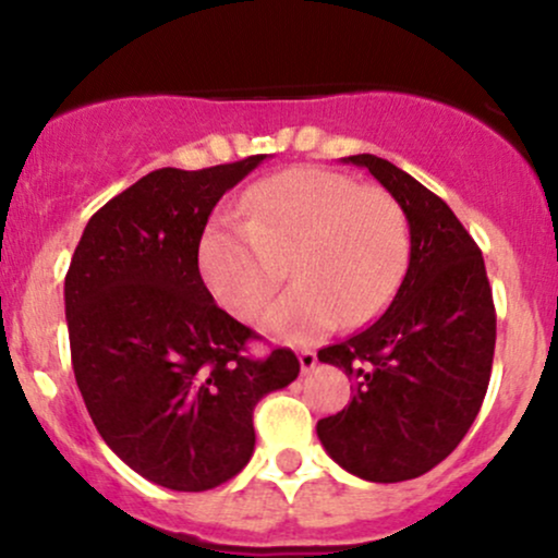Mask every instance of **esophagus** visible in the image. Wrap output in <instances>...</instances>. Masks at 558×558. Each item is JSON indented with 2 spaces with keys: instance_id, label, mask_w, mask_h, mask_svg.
<instances>
[{
  "instance_id": "34e87169",
  "label": "esophagus",
  "mask_w": 558,
  "mask_h": 558,
  "mask_svg": "<svg viewBox=\"0 0 558 558\" xmlns=\"http://www.w3.org/2000/svg\"><path fill=\"white\" fill-rule=\"evenodd\" d=\"M299 364H301V373H312L317 364V354L312 349H301L299 351Z\"/></svg>"
}]
</instances>
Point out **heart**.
Returning a JSON list of instances; mask_svg holds the SVG:
<instances>
[{"instance_id": "obj_1", "label": "heart", "mask_w": 558, "mask_h": 558, "mask_svg": "<svg viewBox=\"0 0 558 558\" xmlns=\"http://www.w3.org/2000/svg\"><path fill=\"white\" fill-rule=\"evenodd\" d=\"M243 222L215 220L198 243L209 293L239 319L257 317L288 262L293 286L265 330L310 343L338 323L356 328L386 310L409 265V226L393 196L325 168H291L241 196Z\"/></svg>"}]
</instances>
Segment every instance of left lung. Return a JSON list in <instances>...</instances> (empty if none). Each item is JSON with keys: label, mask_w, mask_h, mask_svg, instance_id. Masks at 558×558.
Returning a JSON list of instances; mask_svg holds the SVG:
<instances>
[{"label": "left lung", "mask_w": 558, "mask_h": 558, "mask_svg": "<svg viewBox=\"0 0 558 558\" xmlns=\"http://www.w3.org/2000/svg\"><path fill=\"white\" fill-rule=\"evenodd\" d=\"M343 162L367 168L399 202L412 246L386 315L317 351L354 380V399L317 422V438L351 475L401 483L444 462L475 422L490 380L496 310L483 254L444 198L388 159Z\"/></svg>", "instance_id": "1"}]
</instances>
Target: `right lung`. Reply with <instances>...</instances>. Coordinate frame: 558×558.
<instances>
[{
    "label": "right lung",
    "mask_w": 558,
    "mask_h": 558,
    "mask_svg": "<svg viewBox=\"0 0 558 558\" xmlns=\"http://www.w3.org/2000/svg\"><path fill=\"white\" fill-rule=\"evenodd\" d=\"M267 155L144 175L88 220L65 275L70 356L105 444L141 477L198 493L254 453V407L299 377L291 349L252 360L215 304L198 243L215 204Z\"/></svg>",
    "instance_id": "1"
}]
</instances>
